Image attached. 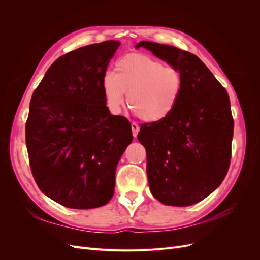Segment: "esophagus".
Instances as JSON below:
<instances>
[{"label": "esophagus", "instance_id": "1", "mask_svg": "<svg viewBox=\"0 0 260 260\" xmlns=\"http://www.w3.org/2000/svg\"><path fill=\"white\" fill-rule=\"evenodd\" d=\"M131 129H132V135H133V137H137L138 136V132H139V130H140V127L138 125V123H136V122H131Z\"/></svg>", "mask_w": 260, "mask_h": 260}]
</instances>
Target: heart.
<instances>
[{"mask_svg":"<svg viewBox=\"0 0 260 260\" xmlns=\"http://www.w3.org/2000/svg\"><path fill=\"white\" fill-rule=\"evenodd\" d=\"M183 76L175 66L141 53L118 59L114 74H106L102 91L107 108L119 114L127 93L128 105L141 119L161 121L175 111L183 91Z\"/></svg>","mask_w":260,"mask_h":260,"instance_id":"1","label":"heart"}]
</instances>
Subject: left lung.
<instances>
[{"label":"left lung","mask_w":260,"mask_h":260,"mask_svg":"<svg viewBox=\"0 0 260 260\" xmlns=\"http://www.w3.org/2000/svg\"><path fill=\"white\" fill-rule=\"evenodd\" d=\"M140 46L179 68L184 82L179 103L166 119L141 124L138 140L146 149L149 188L165 205L190 206L214 192L229 170L230 99L196 55L148 41Z\"/></svg>","instance_id":"8db88e82"}]
</instances>
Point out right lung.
<instances>
[{
    "label": "right lung",
    "mask_w": 260,
    "mask_h": 260,
    "mask_svg": "<svg viewBox=\"0 0 260 260\" xmlns=\"http://www.w3.org/2000/svg\"><path fill=\"white\" fill-rule=\"evenodd\" d=\"M120 42L108 40L61 55L30 101L26 144L39 188L74 209L111 201L115 172L132 142L131 123L112 115L102 80Z\"/></svg>",
    "instance_id": "1"
}]
</instances>
